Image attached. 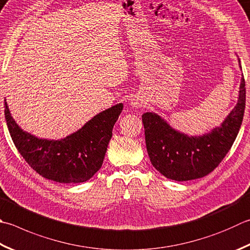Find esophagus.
Wrapping results in <instances>:
<instances>
[{
	"label": "esophagus",
	"instance_id": "34e87169",
	"mask_svg": "<svg viewBox=\"0 0 250 250\" xmlns=\"http://www.w3.org/2000/svg\"><path fill=\"white\" fill-rule=\"evenodd\" d=\"M143 100H141V99H139V98H134V99H131V102H130V105L133 106V107H135V109H138V107H141L143 106Z\"/></svg>",
	"mask_w": 250,
	"mask_h": 250
}]
</instances>
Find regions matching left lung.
Here are the masks:
<instances>
[{"instance_id":"obj_1","label":"left lung","mask_w":250,"mask_h":250,"mask_svg":"<svg viewBox=\"0 0 250 250\" xmlns=\"http://www.w3.org/2000/svg\"><path fill=\"white\" fill-rule=\"evenodd\" d=\"M246 88L242 77L238 102L220 127L202 136H187L173 129L158 114H143L145 138L150 161L169 180L184 182L208 175L229 151L241 128Z\"/></svg>"}]
</instances>
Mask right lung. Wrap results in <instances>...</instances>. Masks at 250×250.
<instances>
[{
    "label": "right lung",
    "mask_w": 250,
    "mask_h": 250,
    "mask_svg": "<svg viewBox=\"0 0 250 250\" xmlns=\"http://www.w3.org/2000/svg\"><path fill=\"white\" fill-rule=\"evenodd\" d=\"M4 107L13 143L30 167L46 180L69 184L90 180L100 169L123 104L99 113L76 133L61 140L40 139L26 133L14 121L6 100Z\"/></svg>",
    "instance_id": "add662e5"
}]
</instances>
